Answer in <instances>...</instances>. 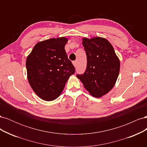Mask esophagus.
Listing matches in <instances>:
<instances>
[{"instance_id": "esophagus-1", "label": "esophagus", "mask_w": 147, "mask_h": 147, "mask_svg": "<svg viewBox=\"0 0 147 147\" xmlns=\"http://www.w3.org/2000/svg\"><path fill=\"white\" fill-rule=\"evenodd\" d=\"M72 63H73L75 67H77V61H73Z\"/></svg>"}]
</instances>
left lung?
<instances>
[{"instance_id":"obj_1","label":"left lung","mask_w":147,"mask_h":147,"mask_svg":"<svg viewBox=\"0 0 147 147\" xmlns=\"http://www.w3.org/2000/svg\"><path fill=\"white\" fill-rule=\"evenodd\" d=\"M87 56V67L82 75H77L84 87L95 97H100L112 90L118 78L119 59L113 47L105 38H83Z\"/></svg>"}]
</instances>
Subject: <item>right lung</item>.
Segmentation results:
<instances>
[{"mask_svg":"<svg viewBox=\"0 0 147 147\" xmlns=\"http://www.w3.org/2000/svg\"><path fill=\"white\" fill-rule=\"evenodd\" d=\"M67 41L63 37L39 42L27 57L28 82L35 94L44 100L57 98L75 72L64 49Z\"/></svg>","mask_w":147,"mask_h":147,"instance_id":"1","label":"right lung"}]
</instances>
